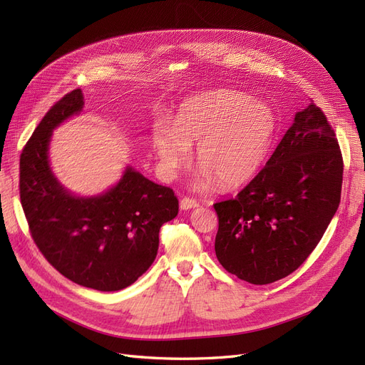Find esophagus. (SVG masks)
Here are the masks:
<instances>
[{"mask_svg": "<svg viewBox=\"0 0 365 365\" xmlns=\"http://www.w3.org/2000/svg\"><path fill=\"white\" fill-rule=\"evenodd\" d=\"M200 204H197L196 200H193V197H182V200L180 201V207L181 210H190V208H195Z\"/></svg>", "mask_w": 365, "mask_h": 365, "instance_id": "1", "label": "esophagus"}]
</instances>
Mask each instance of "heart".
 Returning <instances> with one entry per match:
<instances>
[{
	"label": "heart",
	"mask_w": 365,
	"mask_h": 365,
	"mask_svg": "<svg viewBox=\"0 0 365 365\" xmlns=\"http://www.w3.org/2000/svg\"><path fill=\"white\" fill-rule=\"evenodd\" d=\"M277 132V117L267 103L228 88L185 98L175 123L160 118L152 128V146L164 178L172 180L192 158L197 143L202 168L197 187L219 181L236 187L256 175Z\"/></svg>",
	"instance_id": "heart-1"
}]
</instances>
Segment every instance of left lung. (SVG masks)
I'll use <instances>...</instances> for the list:
<instances>
[{"label": "left lung", "mask_w": 365, "mask_h": 365, "mask_svg": "<svg viewBox=\"0 0 365 365\" xmlns=\"http://www.w3.org/2000/svg\"><path fill=\"white\" fill-rule=\"evenodd\" d=\"M342 168L335 130L311 103L295 114L251 182L235 200L213 205L219 219V263L252 284H268L294 272L336 213Z\"/></svg>", "instance_id": "obj_1"}]
</instances>
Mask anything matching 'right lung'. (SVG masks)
Instances as JSON below:
<instances>
[{"label": "right lung", "instance_id": "add662e5", "mask_svg": "<svg viewBox=\"0 0 365 365\" xmlns=\"http://www.w3.org/2000/svg\"><path fill=\"white\" fill-rule=\"evenodd\" d=\"M83 108L81 90L43 115L19 158V196L42 256L71 282L103 292L128 288L157 257L160 228L178 215V197L128 168L117 185L93 197L68 193L48 164L53 129Z\"/></svg>", "mask_w": 365, "mask_h": 365}]
</instances>
